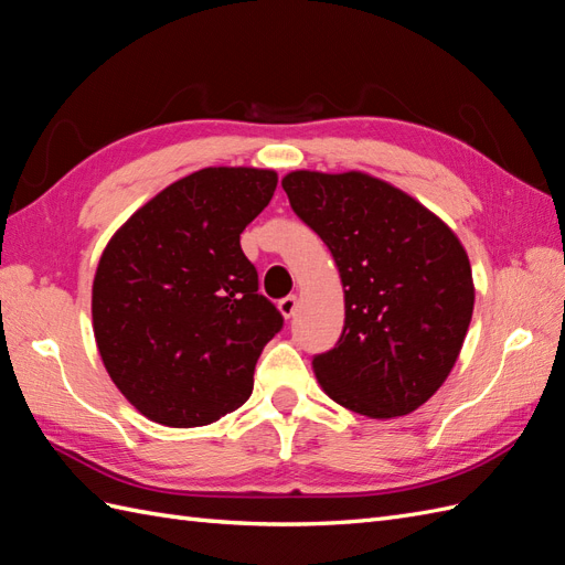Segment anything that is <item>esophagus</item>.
I'll return each instance as SVG.
<instances>
[{
    "instance_id": "1",
    "label": "esophagus",
    "mask_w": 565,
    "mask_h": 565,
    "mask_svg": "<svg viewBox=\"0 0 565 565\" xmlns=\"http://www.w3.org/2000/svg\"><path fill=\"white\" fill-rule=\"evenodd\" d=\"M296 308H298V298L296 296H286V298L279 300V312L286 317V320H291Z\"/></svg>"
}]
</instances>
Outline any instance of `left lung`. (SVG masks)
Returning <instances> with one entry per match:
<instances>
[{
    "label": "left lung",
    "instance_id": "left-lung-1",
    "mask_svg": "<svg viewBox=\"0 0 565 565\" xmlns=\"http://www.w3.org/2000/svg\"><path fill=\"white\" fill-rule=\"evenodd\" d=\"M294 212L334 255L341 339L312 358L324 394L372 420L408 415L454 370L472 320L466 248L437 214L363 171H291Z\"/></svg>",
    "mask_w": 565,
    "mask_h": 565
}]
</instances>
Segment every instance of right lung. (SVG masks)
<instances>
[{"mask_svg":"<svg viewBox=\"0 0 565 565\" xmlns=\"http://www.w3.org/2000/svg\"><path fill=\"white\" fill-rule=\"evenodd\" d=\"M277 171L207 167L167 185L111 236L93 281V329L111 382L150 420L202 427L253 394L284 327L257 294L241 234Z\"/></svg>","mask_w":565,"mask_h":565,"instance_id":"add662e5","label":"right lung"}]
</instances>
